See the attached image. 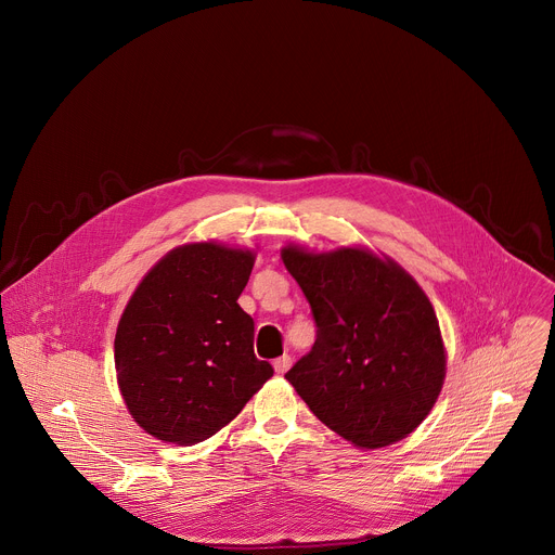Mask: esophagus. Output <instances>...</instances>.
Returning a JSON list of instances; mask_svg holds the SVG:
<instances>
[{"instance_id":"obj_1","label":"esophagus","mask_w":555,"mask_h":555,"mask_svg":"<svg viewBox=\"0 0 555 555\" xmlns=\"http://www.w3.org/2000/svg\"><path fill=\"white\" fill-rule=\"evenodd\" d=\"M289 366H292V358H289L287 353H283V356H279V358L274 360V371H276V373H285Z\"/></svg>"}]
</instances>
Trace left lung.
<instances>
[{"label":"left lung","mask_w":555,"mask_h":555,"mask_svg":"<svg viewBox=\"0 0 555 555\" xmlns=\"http://www.w3.org/2000/svg\"><path fill=\"white\" fill-rule=\"evenodd\" d=\"M315 323V343L287 373L309 411L360 448L411 435L435 406L446 353L435 309L392 261L358 248L283 250Z\"/></svg>","instance_id":"left-lung-1"}]
</instances>
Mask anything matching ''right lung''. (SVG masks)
I'll list each match as a JSON object with an SVG mask.
<instances>
[{"mask_svg":"<svg viewBox=\"0 0 555 555\" xmlns=\"http://www.w3.org/2000/svg\"><path fill=\"white\" fill-rule=\"evenodd\" d=\"M255 257L215 244L169 253L133 292L118 323V386L153 437L191 446L242 413L274 375L255 356V321L236 298Z\"/></svg>","mask_w":555,"mask_h":555,"instance_id":"add662e5","label":"right lung"}]
</instances>
